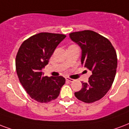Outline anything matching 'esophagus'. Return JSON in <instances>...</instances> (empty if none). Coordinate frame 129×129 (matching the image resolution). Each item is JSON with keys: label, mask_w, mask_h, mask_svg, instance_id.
Here are the masks:
<instances>
[{"label": "esophagus", "mask_w": 129, "mask_h": 129, "mask_svg": "<svg viewBox=\"0 0 129 129\" xmlns=\"http://www.w3.org/2000/svg\"><path fill=\"white\" fill-rule=\"evenodd\" d=\"M66 80L69 81V82H73V81H74L73 79H72V78H68V77L66 78Z\"/></svg>", "instance_id": "1"}]
</instances>
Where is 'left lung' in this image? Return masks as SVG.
I'll return each mask as SVG.
<instances>
[{
	"mask_svg": "<svg viewBox=\"0 0 129 129\" xmlns=\"http://www.w3.org/2000/svg\"><path fill=\"white\" fill-rule=\"evenodd\" d=\"M70 38L82 50V66L92 72L87 82L74 93L76 97L85 103H93L105 96L114 80L117 55L108 38L91 30L72 32Z\"/></svg>",
	"mask_w": 129,
	"mask_h": 129,
	"instance_id": "1",
	"label": "left lung"
}]
</instances>
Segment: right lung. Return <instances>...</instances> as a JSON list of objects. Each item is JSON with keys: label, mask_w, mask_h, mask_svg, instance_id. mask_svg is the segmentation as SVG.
Segmentation results:
<instances>
[{"label": "right lung", "mask_w": 129, "mask_h": 129, "mask_svg": "<svg viewBox=\"0 0 129 129\" xmlns=\"http://www.w3.org/2000/svg\"><path fill=\"white\" fill-rule=\"evenodd\" d=\"M64 34L41 32L29 37L19 47L15 60L19 82L33 100L48 103L55 100L65 84L63 76H45L42 72Z\"/></svg>", "instance_id": "obj_1"}]
</instances>
